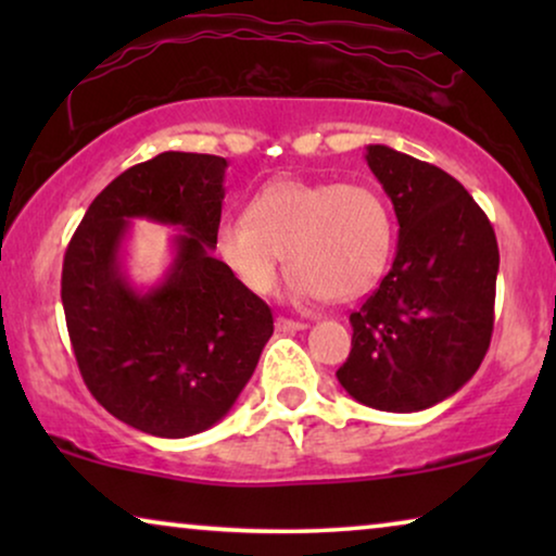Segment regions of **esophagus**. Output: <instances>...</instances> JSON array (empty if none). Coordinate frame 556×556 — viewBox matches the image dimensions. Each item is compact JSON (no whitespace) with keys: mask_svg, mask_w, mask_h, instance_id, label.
Segmentation results:
<instances>
[{"mask_svg":"<svg viewBox=\"0 0 556 556\" xmlns=\"http://www.w3.org/2000/svg\"><path fill=\"white\" fill-rule=\"evenodd\" d=\"M308 324H303V321H293V318H286V316H278L276 318V329L278 331H301V329H306Z\"/></svg>","mask_w":556,"mask_h":556,"instance_id":"34e87169","label":"esophagus"}]
</instances>
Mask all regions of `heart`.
<instances>
[{
    "label": "heart",
    "mask_w": 556,
    "mask_h": 556,
    "mask_svg": "<svg viewBox=\"0 0 556 556\" xmlns=\"http://www.w3.org/2000/svg\"><path fill=\"white\" fill-rule=\"evenodd\" d=\"M392 215L364 181L276 179L248 204L245 217L219 223L215 248L245 291L268 295L280 263L299 301H349L377 286L392 255Z\"/></svg>",
    "instance_id": "b5f03b06"
}]
</instances>
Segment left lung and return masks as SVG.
<instances>
[{
    "instance_id": "left-lung-1",
    "label": "left lung",
    "mask_w": 556,
    "mask_h": 556,
    "mask_svg": "<svg viewBox=\"0 0 556 556\" xmlns=\"http://www.w3.org/2000/svg\"><path fill=\"white\" fill-rule=\"evenodd\" d=\"M367 164L394 204L397 255L352 311V352L337 377L362 405L417 413L476 375L493 333L498 242L451 174L382 143Z\"/></svg>"
}]
</instances>
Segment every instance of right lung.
Here are the masks:
<instances>
[{"label": "right lung", "mask_w": 556, "mask_h": 556, "mask_svg": "<svg viewBox=\"0 0 556 556\" xmlns=\"http://www.w3.org/2000/svg\"><path fill=\"white\" fill-rule=\"evenodd\" d=\"M227 162L164 151L111 181L90 204L63 261L65 324L90 394L121 422L187 438L223 420L273 333L268 303L212 257ZM181 226L178 255L139 294L119 273L127 219Z\"/></svg>", "instance_id": "1"}]
</instances>
